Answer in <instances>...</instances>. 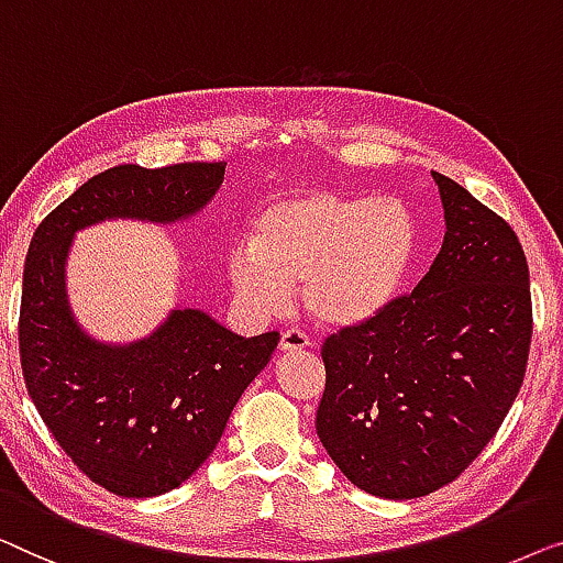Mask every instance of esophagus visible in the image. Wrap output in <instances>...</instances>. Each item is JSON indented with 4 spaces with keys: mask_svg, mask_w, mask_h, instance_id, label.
<instances>
[{
    "mask_svg": "<svg viewBox=\"0 0 563 563\" xmlns=\"http://www.w3.org/2000/svg\"><path fill=\"white\" fill-rule=\"evenodd\" d=\"M278 346H280V352H300V350H306V346H311V339H308L303 331L288 329L280 334Z\"/></svg>",
    "mask_w": 563,
    "mask_h": 563,
    "instance_id": "34e87169",
    "label": "esophagus"
}]
</instances>
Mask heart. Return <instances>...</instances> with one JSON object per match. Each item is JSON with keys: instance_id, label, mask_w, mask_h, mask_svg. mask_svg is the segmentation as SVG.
I'll return each mask as SVG.
<instances>
[{"instance_id": "heart-1", "label": "heart", "mask_w": 563, "mask_h": 563, "mask_svg": "<svg viewBox=\"0 0 563 563\" xmlns=\"http://www.w3.org/2000/svg\"><path fill=\"white\" fill-rule=\"evenodd\" d=\"M413 252V217L398 199L308 188L260 209L247 247L229 252L227 275L250 313L280 311L300 283V303L319 327L352 329L393 303Z\"/></svg>"}]
</instances>
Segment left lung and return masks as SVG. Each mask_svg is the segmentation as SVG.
<instances>
[{
  "label": "left lung",
  "mask_w": 563,
  "mask_h": 563,
  "mask_svg": "<svg viewBox=\"0 0 563 563\" xmlns=\"http://www.w3.org/2000/svg\"><path fill=\"white\" fill-rule=\"evenodd\" d=\"M441 252L410 296L329 336L316 433L352 485L413 500L495 437L526 375L528 263L508 221L441 173Z\"/></svg>",
  "instance_id": "8db88e82"
}]
</instances>
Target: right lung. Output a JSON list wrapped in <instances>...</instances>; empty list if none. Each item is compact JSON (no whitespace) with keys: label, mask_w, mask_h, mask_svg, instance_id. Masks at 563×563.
Instances as JSON below:
<instances>
[{"label":"right lung","mask_w":563,"mask_h":563,"mask_svg":"<svg viewBox=\"0 0 563 563\" xmlns=\"http://www.w3.org/2000/svg\"><path fill=\"white\" fill-rule=\"evenodd\" d=\"M221 180L224 163L117 165L47 213L30 242L20 306L27 393L78 470L114 495L155 497L184 485L213 454L280 334L244 339L201 308L176 306L137 342H99L70 311V244L76 232L109 219H191Z\"/></svg>","instance_id":"right-lung-1"}]
</instances>
